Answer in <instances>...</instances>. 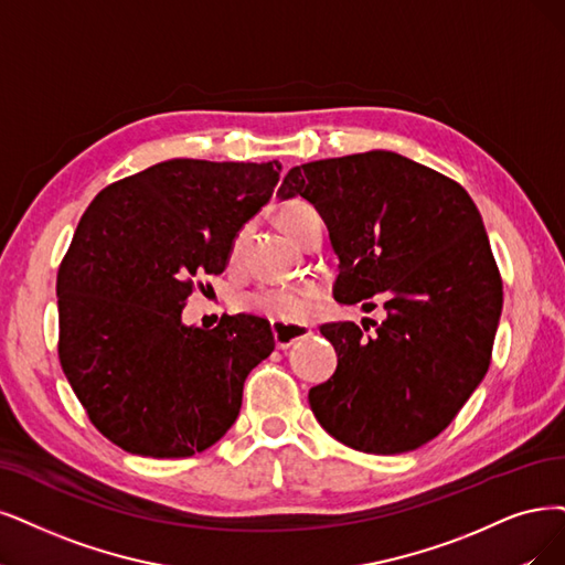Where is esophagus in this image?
<instances>
[{
	"mask_svg": "<svg viewBox=\"0 0 565 565\" xmlns=\"http://www.w3.org/2000/svg\"><path fill=\"white\" fill-rule=\"evenodd\" d=\"M271 335H275V342L279 349L294 347L300 340L311 338V326L307 323H281V321H271Z\"/></svg>",
	"mask_w": 565,
	"mask_h": 565,
	"instance_id": "1",
	"label": "esophagus"
}]
</instances>
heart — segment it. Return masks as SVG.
Here are the masks:
<instances>
[{"mask_svg": "<svg viewBox=\"0 0 565 565\" xmlns=\"http://www.w3.org/2000/svg\"><path fill=\"white\" fill-rule=\"evenodd\" d=\"M315 212L309 204L294 200V202H286L279 214L277 221L284 227V233H288L290 237H296L300 223ZM239 248V242L235 244V254ZM317 298V288L315 286H288V288H258L254 294H248L244 298V307L248 311H254V315H260L265 319L271 321H298L307 315V309L311 305V300Z\"/></svg>", "mask_w": 565, "mask_h": 565, "instance_id": "b5f03b06", "label": "heart"}]
</instances>
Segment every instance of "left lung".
<instances>
[{
    "instance_id": "8db88e82",
    "label": "left lung",
    "mask_w": 565,
    "mask_h": 565,
    "mask_svg": "<svg viewBox=\"0 0 565 565\" xmlns=\"http://www.w3.org/2000/svg\"><path fill=\"white\" fill-rule=\"evenodd\" d=\"M305 198L340 258L335 300L386 319L323 323L338 351L311 412L342 445L403 454L440 435L484 380L503 281L475 202L449 177L393 151L294 167L277 198Z\"/></svg>"
}]
</instances>
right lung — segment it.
I'll use <instances>...</instances> for the list:
<instances>
[{"instance_id":"add662e5","label":"right lung","mask_w":565,"mask_h":565,"mask_svg":"<svg viewBox=\"0 0 565 565\" xmlns=\"http://www.w3.org/2000/svg\"><path fill=\"white\" fill-rule=\"evenodd\" d=\"M279 172L277 160H164L104 188L81 216L57 269V353L120 449L185 458L235 424L248 372L275 351L269 323L237 315L204 330L181 311L195 277L225 269Z\"/></svg>"}]
</instances>
